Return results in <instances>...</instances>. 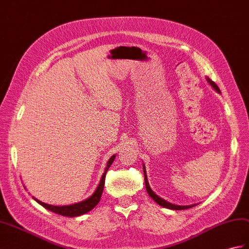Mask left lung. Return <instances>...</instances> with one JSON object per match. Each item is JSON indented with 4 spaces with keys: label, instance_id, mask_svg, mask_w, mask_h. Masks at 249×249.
Listing matches in <instances>:
<instances>
[{
    "label": "left lung",
    "instance_id": "left-lung-1",
    "mask_svg": "<svg viewBox=\"0 0 249 249\" xmlns=\"http://www.w3.org/2000/svg\"><path fill=\"white\" fill-rule=\"evenodd\" d=\"M206 80L208 82V84H209L213 89H214L217 93H221V90H219L218 87L216 86V84L214 82H212V80L209 78V77H206ZM143 173H144V181H145V187H146V191L148 195L151 196V197L157 203L158 205L162 206L163 208H167V209H171V210H186V209H189V208H192L196 205H189V206H179V205H175V204H172L170 203V201H166L165 199L161 198L160 196H158L157 194H156L154 191L152 190L151 186H149L148 183V179H147V175H146V170H145V165H144L143 163Z\"/></svg>",
    "mask_w": 249,
    "mask_h": 249
}]
</instances>
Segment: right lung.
Here are the masks:
<instances>
[{"label": "right lung", "instance_id": "obj_1", "mask_svg": "<svg viewBox=\"0 0 249 249\" xmlns=\"http://www.w3.org/2000/svg\"><path fill=\"white\" fill-rule=\"evenodd\" d=\"M114 158H115V155L111 156L110 159L108 160V162H107L106 167H105V171H104V173H103L100 183H98V186L96 187L94 193L92 194L90 197L86 198L85 200L79 201V203H76V204L67 205V206H53V205L45 204V203H43V201L37 199L36 197H34V196H32V197L35 200H36L38 204H40L42 207H44L45 209H48V210L54 212V213H57V214H60V215H63V216H69V217L83 215V214H85V213L91 211L98 203H100L101 196H102L103 190H104V184H105L106 173H107L109 167H110V165L112 164Z\"/></svg>", "mask_w": 249, "mask_h": 249}]
</instances>
